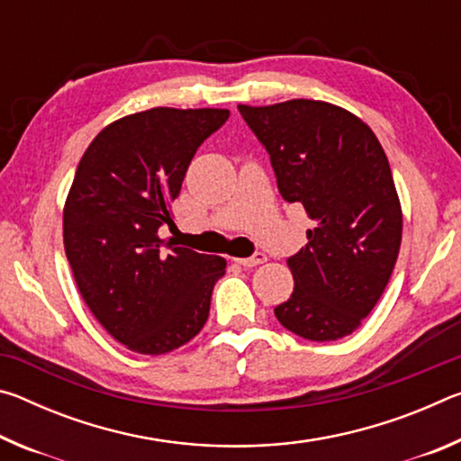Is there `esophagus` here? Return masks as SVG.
Listing matches in <instances>:
<instances>
[{"instance_id": "34e87169", "label": "esophagus", "mask_w": 461, "mask_h": 461, "mask_svg": "<svg viewBox=\"0 0 461 461\" xmlns=\"http://www.w3.org/2000/svg\"><path fill=\"white\" fill-rule=\"evenodd\" d=\"M233 262H238L240 267H244V268H252V267H258V264H262V262H267V254L256 252L254 256H249V258H233Z\"/></svg>"}]
</instances>
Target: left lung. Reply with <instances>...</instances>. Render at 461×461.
Returning a JSON list of instances; mask_svg holds the SVG:
<instances>
[{"instance_id": "left-lung-1", "label": "left lung", "mask_w": 461, "mask_h": 461, "mask_svg": "<svg viewBox=\"0 0 461 461\" xmlns=\"http://www.w3.org/2000/svg\"><path fill=\"white\" fill-rule=\"evenodd\" d=\"M270 154L278 191L301 203L315 228L286 260L294 288L275 315L311 341L362 325L393 275L402 238L399 193L374 131L327 101L238 105Z\"/></svg>"}]
</instances>
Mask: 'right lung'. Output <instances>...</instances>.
<instances>
[{"label":"right lung","mask_w":461,"mask_h":461,"mask_svg":"<svg viewBox=\"0 0 461 461\" xmlns=\"http://www.w3.org/2000/svg\"><path fill=\"white\" fill-rule=\"evenodd\" d=\"M228 109L152 107L99 131L77 167L62 240L77 288L113 339L160 356L197 335L225 258L167 244L170 203Z\"/></svg>","instance_id":"add662e5"}]
</instances>
